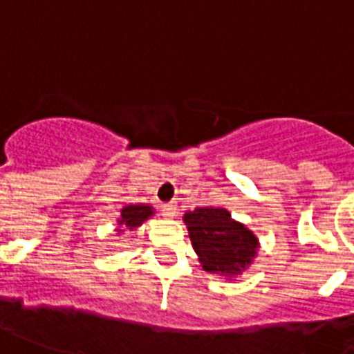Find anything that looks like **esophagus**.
I'll list each match as a JSON object with an SVG mask.
<instances>
[{"label": "esophagus", "mask_w": 354, "mask_h": 354, "mask_svg": "<svg viewBox=\"0 0 354 354\" xmlns=\"http://www.w3.org/2000/svg\"><path fill=\"white\" fill-rule=\"evenodd\" d=\"M160 209H161V215L167 216V218H172V216L176 215V204H172V202L161 204Z\"/></svg>", "instance_id": "esophagus-1"}]
</instances>
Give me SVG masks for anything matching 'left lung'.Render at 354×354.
Wrapping results in <instances>:
<instances>
[{"instance_id": "1", "label": "left lung", "mask_w": 354, "mask_h": 354, "mask_svg": "<svg viewBox=\"0 0 354 354\" xmlns=\"http://www.w3.org/2000/svg\"><path fill=\"white\" fill-rule=\"evenodd\" d=\"M183 222L205 272L232 277L257 255V236L222 207H196L185 213Z\"/></svg>"}]
</instances>
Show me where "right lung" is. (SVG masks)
I'll return each instance as SVG.
<instances>
[{
    "instance_id": "right-lung-1",
    "label": "right lung",
    "mask_w": 354,
    "mask_h": 354,
    "mask_svg": "<svg viewBox=\"0 0 354 354\" xmlns=\"http://www.w3.org/2000/svg\"><path fill=\"white\" fill-rule=\"evenodd\" d=\"M152 207L150 205H127L122 207L121 218H119V226H124L128 230H133V227H139L143 224L149 216H152ZM119 232H124V230H119Z\"/></svg>"
}]
</instances>
